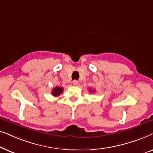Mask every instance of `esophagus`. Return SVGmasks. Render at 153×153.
Segmentation results:
<instances>
[{"instance_id":"1","label":"esophagus","mask_w":153,"mask_h":153,"mask_svg":"<svg viewBox=\"0 0 153 153\" xmlns=\"http://www.w3.org/2000/svg\"><path fill=\"white\" fill-rule=\"evenodd\" d=\"M72 83L74 85H78V81H77L76 80H74L72 81Z\"/></svg>"}]
</instances>
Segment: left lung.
Wrapping results in <instances>:
<instances>
[{
    "instance_id": "left-lung-1",
    "label": "left lung",
    "mask_w": 153,
    "mask_h": 153,
    "mask_svg": "<svg viewBox=\"0 0 153 153\" xmlns=\"http://www.w3.org/2000/svg\"><path fill=\"white\" fill-rule=\"evenodd\" d=\"M89 91H90V92H91V93H93V92H94L93 90H91V88H89Z\"/></svg>"
}]
</instances>
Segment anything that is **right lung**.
<instances>
[{
	"instance_id": "1",
	"label": "right lung",
	"mask_w": 153,
	"mask_h": 153,
	"mask_svg": "<svg viewBox=\"0 0 153 153\" xmlns=\"http://www.w3.org/2000/svg\"><path fill=\"white\" fill-rule=\"evenodd\" d=\"M62 92H63V88L59 86H56V88H54L53 89V91L51 92V94L53 96H58L61 94Z\"/></svg>"
}]
</instances>
